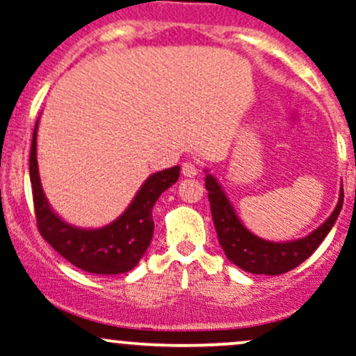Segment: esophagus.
<instances>
[{"mask_svg": "<svg viewBox=\"0 0 356 356\" xmlns=\"http://www.w3.org/2000/svg\"><path fill=\"white\" fill-rule=\"evenodd\" d=\"M197 172H200V167L196 162L182 163V175H186V177H194V175H197Z\"/></svg>", "mask_w": 356, "mask_h": 356, "instance_id": "obj_1", "label": "esophagus"}]
</instances>
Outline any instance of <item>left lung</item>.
I'll list each match as a JSON object with an SVG mask.
<instances>
[{
	"label": "left lung",
	"mask_w": 356,
	"mask_h": 356,
	"mask_svg": "<svg viewBox=\"0 0 356 356\" xmlns=\"http://www.w3.org/2000/svg\"><path fill=\"white\" fill-rule=\"evenodd\" d=\"M204 186L208 189L213 223H215L220 245L232 263L252 275H283L304 263L326 238L329 230L338 220L343 208V200H345V193L341 189L338 207L332 211V215L309 237L295 242H285V244H275V242L256 237L242 225L213 175H207Z\"/></svg>",
	"instance_id": "left-lung-1"
}]
</instances>
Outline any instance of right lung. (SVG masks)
Segmentation results:
<instances>
[{"label": "right lung", "mask_w": 356, "mask_h": 356, "mask_svg": "<svg viewBox=\"0 0 356 356\" xmlns=\"http://www.w3.org/2000/svg\"><path fill=\"white\" fill-rule=\"evenodd\" d=\"M39 122V121H37ZM37 122L30 148V182L37 230L52 249L73 266L95 275H119L140 263L153 237L152 208L163 191L175 184L181 167L149 175L129 208L115 222L97 230H81L63 222L47 204L37 168Z\"/></svg>", "instance_id": "1"}]
</instances>
